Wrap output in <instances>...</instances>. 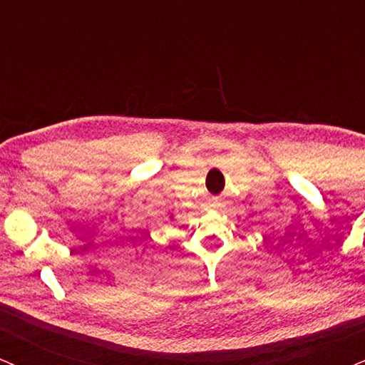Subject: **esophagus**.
<instances>
[{
    "instance_id": "esophagus-1",
    "label": "esophagus",
    "mask_w": 365,
    "mask_h": 365,
    "mask_svg": "<svg viewBox=\"0 0 365 365\" xmlns=\"http://www.w3.org/2000/svg\"><path fill=\"white\" fill-rule=\"evenodd\" d=\"M220 205V200H213V207H218Z\"/></svg>"
}]
</instances>
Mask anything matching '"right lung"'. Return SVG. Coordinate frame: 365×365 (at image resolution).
Segmentation results:
<instances>
[{"label": "right lung", "instance_id": "add662e5", "mask_svg": "<svg viewBox=\"0 0 365 365\" xmlns=\"http://www.w3.org/2000/svg\"><path fill=\"white\" fill-rule=\"evenodd\" d=\"M170 218H173V215H170Z\"/></svg>", "mask_w": 365, "mask_h": 365}]
</instances>
